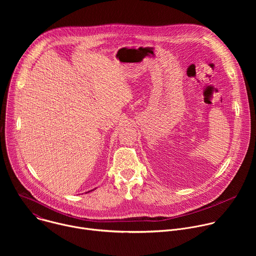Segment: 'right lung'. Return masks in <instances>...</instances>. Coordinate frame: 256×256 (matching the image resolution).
<instances>
[{"label": "right lung", "instance_id": "add662e5", "mask_svg": "<svg viewBox=\"0 0 256 256\" xmlns=\"http://www.w3.org/2000/svg\"><path fill=\"white\" fill-rule=\"evenodd\" d=\"M91 192H92V190H91Z\"/></svg>", "mask_w": 256, "mask_h": 256}]
</instances>
